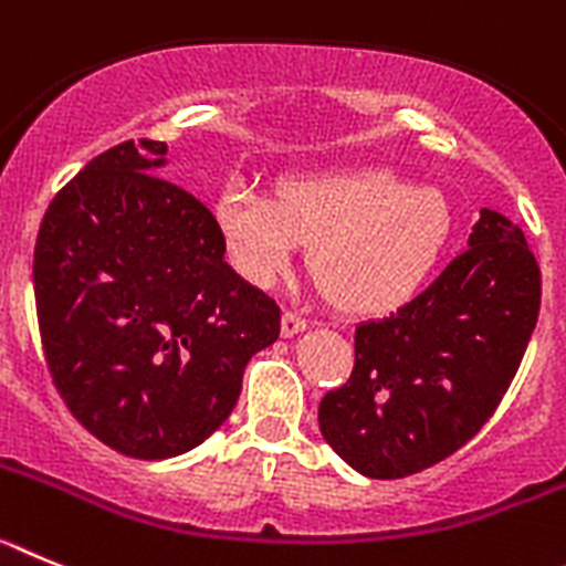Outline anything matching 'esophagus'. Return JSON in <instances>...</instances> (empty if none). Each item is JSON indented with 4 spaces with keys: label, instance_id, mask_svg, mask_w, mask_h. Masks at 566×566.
Listing matches in <instances>:
<instances>
[{
    "label": "esophagus",
    "instance_id": "obj_1",
    "mask_svg": "<svg viewBox=\"0 0 566 566\" xmlns=\"http://www.w3.org/2000/svg\"><path fill=\"white\" fill-rule=\"evenodd\" d=\"M307 329V318L298 313H293V310H284L282 315V335L284 338H293V335L304 333Z\"/></svg>",
    "mask_w": 566,
    "mask_h": 566
}]
</instances>
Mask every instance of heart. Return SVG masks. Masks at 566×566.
Here are the masks:
<instances>
[{
	"label": "heart",
	"mask_w": 566,
	"mask_h": 566,
	"mask_svg": "<svg viewBox=\"0 0 566 566\" xmlns=\"http://www.w3.org/2000/svg\"><path fill=\"white\" fill-rule=\"evenodd\" d=\"M231 264L268 287L310 245V271L346 313L384 315L409 304L437 271L451 208L431 186L384 169L284 180L279 197L231 180L213 202Z\"/></svg>",
	"instance_id": "obj_1"
}]
</instances>
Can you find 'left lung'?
Returning <instances> with one entry per match:
<instances>
[{
    "label": "left lung",
    "instance_id": "obj_1",
    "mask_svg": "<svg viewBox=\"0 0 566 566\" xmlns=\"http://www.w3.org/2000/svg\"><path fill=\"white\" fill-rule=\"evenodd\" d=\"M542 304L522 228L482 208L468 251L417 298L355 329V366L318 426L371 480H400L460 451L516 378Z\"/></svg>",
    "mask_w": 566,
    "mask_h": 566
}]
</instances>
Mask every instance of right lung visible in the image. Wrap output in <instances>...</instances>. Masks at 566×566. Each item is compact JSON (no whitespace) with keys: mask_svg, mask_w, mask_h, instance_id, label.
<instances>
[{"mask_svg":"<svg viewBox=\"0 0 566 566\" xmlns=\"http://www.w3.org/2000/svg\"><path fill=\"white\" fill-rule=\"evenodd\" d=\"M163 155L126 140L93 157L53 197L33 253L50 378L90 434L135 460L220 429L282 327L271 295L222 259L213 213L155 175Z\"/></svg>","mask_w":566,"mask_h":566,"instance_id":"1","label":"right lung"}]
</instances>
